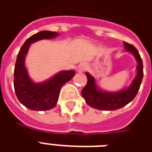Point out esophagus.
<instances>
[{
	"instance_id": "1",
	"label": "esophagus",
	"mask_w": 152,
	"mask_h": 152,
	"mask_svg": "<svg viewBox=\"0 0 152 152\" xmlns=\"http://www.w3.org/2000/svg\"><path fill=\"white\" fill-rule=\"evenodd\" d=\"M87 69V65H86V63H80L78 66H77V71L79 72H85L86 70Z\"/></svg>"
}]
</instances>
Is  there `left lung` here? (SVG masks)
Wrapping results in <instances>:
<instances>
[{"mask_svg":"<svg viewBox=\"0 0 152 152\" xmlns=\"http://www.w3.org/2000/svg\"><path fill=\"white\" fill-rule=\"evenodd\" d=\"M126 51L133 53L137 60V76L132 81L130 86L118 92H105L96 86L95 80L86 72L87 84L81 90V95L86 99V103L94 108L102 111H115L129 103L137 95L143 77V65L140 54L135 47L127 42H124Z\"/></svg>","mask_w":152,"mask_h":152,"instance_id":"left-lung-1","label":"left lung"}]
</instances>
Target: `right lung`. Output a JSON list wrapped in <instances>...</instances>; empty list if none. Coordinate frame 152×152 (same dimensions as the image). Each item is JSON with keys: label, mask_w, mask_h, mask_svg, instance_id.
<instances>
[{"label": "right lung", "mask_w": 152, "mask_h": 152, "mask_svg": "<svg viewBox=\"0 0 152 152\" xmlns=\"http://www.w3.org/2000/svg\"><path fill=\"white\" fill-rule=\"evenodd\" d=\"M58 32L41 31L27 39L19 50L15 66L14 86L17 98L27 108L33 111H47L54 107L59 97L60 89L75 75V71H62L42 83H35L28 76L25 58L31 44L44 39L58 37Z\"/></svg>", "instance_id": "right-lung-1"}]
</instances>
